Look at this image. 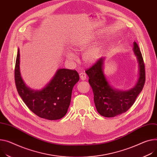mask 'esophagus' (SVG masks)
<instances>
[{
  "label": "esophagus",
  "instance_id": "obj_1",
  "mask_svg": "<svg viewBox=\"0 0 157 157\" xmlns=\"http://www.w3.org/2000/svg\"><path fill=\"white\" fill-rule=\"evenodd\" d=\"M79 75H80V78L82 80H85L87 78V75L85 72H81V73H80Z\"/></svg>",
  "mask_w": 157,
  "mask_h": 157
}]
</instances>
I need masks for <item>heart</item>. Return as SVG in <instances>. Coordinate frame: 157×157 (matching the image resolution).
<instances>
[{"label":"heart","mask_w":157,"mask_h":157,"mask_svg":"<svg viewBox=\"0 0 157 157\" xmlns=\"http://www.w3.org/2000/svg\"><path fill=\"white\" fill-rule=\"evenodd\" d=\"M95 40L94 35L87 36L86 37L75 40L71 43V49L76 52H79L86 49L92 44ZM101 55V46L100 43H96L84 51L82 54L83 62L87 65H92L97 62ZM65 56L69 61H74L76 59L75 54L70 51L65 52Z\"/></svg>","instance_id":"1"}]
</instances>
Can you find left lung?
Here are the masks:
<instances>
[{
  "label": "left lung",
  "mask_w": 157,
  "mask_h": 157,
  "mask_svg": "<svg viewBox=\"0 0 157 157\" xmlns=\"http://www.w3.org/2000/svg\"><path fill=\"white\" fill-rule=\"evenodd\" d=\"M138 63V78L135 86L126 90L114 88L104 72L105 57L101 58L86 72L94 93L98 112L102 116L112 117L126 112L135 102L145 82V71L142 55L136 42L132 48Z\"/></svg>",
  "instance_id": "1"
}]
</instances>
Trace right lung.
I'll use <instances>...</instances> for the list:
<instances>
[{"instance_id": "right-lung-1", "label": "right lung", "mask_w": 157, "mask_h": 157, "mask_svg": "<svg viewBox=\"0 0 157 157\" xmlns=\"http://www.w3.org/2000/svg\"><path fill=\"white\" fill-rule=\"evenodd\" d=\"M14 78L18 94L24 102L36 115L48 120L59 119L65 116L70 104L72 89L79 80L76 70L59 68L43 89H31L21 75L19 49L16 58Z\"/></svg>"}]
</instances>
